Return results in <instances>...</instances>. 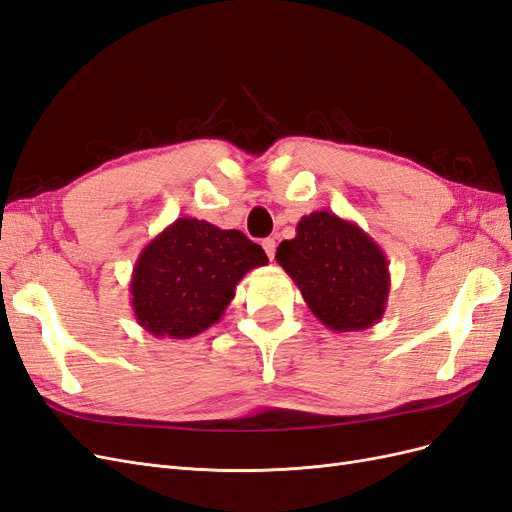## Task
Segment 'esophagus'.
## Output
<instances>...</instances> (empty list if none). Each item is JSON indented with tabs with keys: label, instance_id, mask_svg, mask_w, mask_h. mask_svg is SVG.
<instances>
[{
	"label": "esophagus",
	"instance_id": "34e87169",
	"mask_svg": "<svg viewBox=\"0 0 512 512\" xmlns=\"http://www.w3.org/2000/svg\"><path fill=\"white\" fill-rule=\"evenodd\" d=\"M262 247H265L267 256L273 260V256H275V241L273 239H265V241H262Z\"/></svg>",
	"mask_w": 512,
	"mask_h": 512
}]
</instances>
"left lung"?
I'll return each instance as SVG.
<instances>
[{"mask_svg":"<svg viewBox=\"0 0 512 512\" xmlns=\"http://www.w3.org/2000/svg\"><path fill=\"white\" fill-rule=\"evenodd\" d=\"M275 260L301 290L312 314L337 333L365 331L384 316L389 260L363 228L331 211L303 215Z\"/></svg>","mask_w":512,"mask_h":512,"instance_id":"1","label":"left lung"}]
</instances>
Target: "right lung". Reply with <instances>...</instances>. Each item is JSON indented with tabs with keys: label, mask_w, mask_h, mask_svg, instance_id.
I'll return each instance as SVG.
<instances>
[{
	"label": "right lung",
	"mask_w": 512,
	"mask_h": 512,
	"mask_svg": "<svg viewBox=\"0 0 512 512\" xmlns=\"http://www.w3.org/2000/svg\"><path fill=\"white\" fill-rule=\"evenodd\" d=\"M265 250L241 230L179 218L151 239L130 280L136 322L156 337L188 339L218 322Z\"/></svg>",
	"instance_id": "1"
}]
</instances>
